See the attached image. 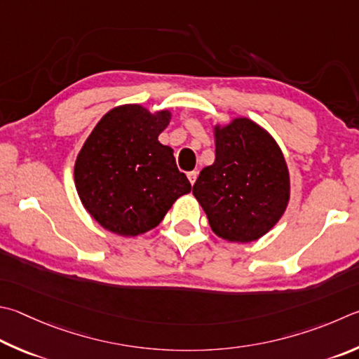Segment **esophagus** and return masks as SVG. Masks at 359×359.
Returning a JSON list of instances; mask_svg holds the SVG:
<instances>
[{
	"label": "esophagus",
	"instance_id": "1",
	"mask_svg": "<svg viewBox=\"0 0 359 359\" xmlns=\"http://www.w3.org/2000/svg\"><path fill=\"white\" fill-rule=\"evenodd\" d=\"M187 175H188V180H190V184L194 185V182H196V179H198V171H191V172H188Z\"/></svg>",
	"mask_w": 359,
	"mask_h": 359
}]
</instances>
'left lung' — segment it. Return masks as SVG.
I'll use <instances>...</instances> for the list:
<instances>
[{"label":"left lung","mask_w":359,"mask_h":359,"mask_svg":"<svg viewBox=\"0 0 359 359\" xmlns=\"http://www.w3.org/2000/svg\"><path fill=\"white\" fill-rule=\"evenodd\" d=\"M215 161L199 172L193 194L219 238L264 237L290 201V174L275 138L248 117L213 126Z\"/></svg>","instance_id":"obj_1"}]
</instances>
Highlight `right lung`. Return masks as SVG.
<instances>
[{"label":"right lung","mask_w":359,"mask_h":359,"mask_svg":"<svg viewBox=\"0 0 359 359\" xmlns=\"http://www.w3.org/2000/svg\"><path fill=\"white\" fill-rule=\"evenodd\" d=\"M171 117L169 109L151 113L127 103L109 109L84 141L75 161V187L83 207L103 229L141 236L191 191L174 151L158 141Z\"/></svg>","instance_id":"1"}]
</instances>
